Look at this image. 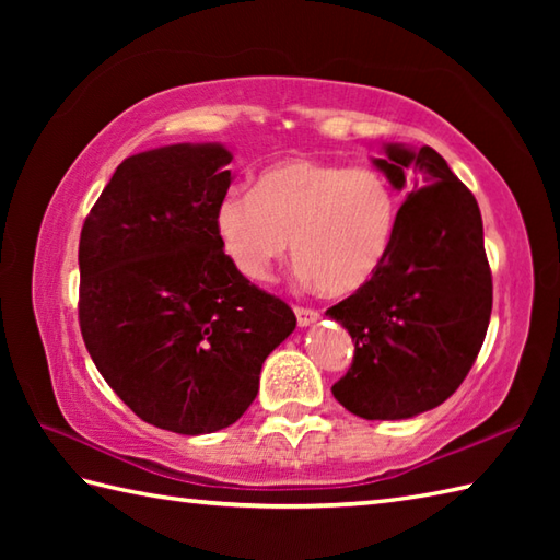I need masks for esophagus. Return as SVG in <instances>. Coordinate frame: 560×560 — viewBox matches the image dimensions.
Here are the masks:
<instances>
[{
	"label": "esophagus",
	"mask_w": 560,
	"mask_h": 560,
	"mask_svg": "<svg viewBox=\"0 0 560 560\" xmlns=\"http://www.w3.org/2000/svg\"><path fill=\"white\" fill-rule=\"evenodd\" d=\"M295 319H299V327H311L319 319V313L313 307H295Z\"/></svg>",
	"instance_id": "34e87169"
}]
</instances>
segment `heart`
<instances>
[{"label": "heart", "instance_id": "1", "mask_svg": "<svg viewBox=\"0 0 560 560\" xmlns=\"http://www.w3.org/2000/svg\"><path fill=\"white\" fill-rule=\"evenodd\" d=\"M399 199L368 165L283 159L253 189H229L217 207V233L231 265L265 281L289 253L305 283L347 299L371 283L392 253Z\"/></svg>", "mask_w": 560, "mask_h": 560}]
</instances>
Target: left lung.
Returning a JSON list of instances; mask_svg holds the SVG:
<instances>
[{"mask_svg":"<svg viewBox=\"0 0 560 560\" xmlns=\"http://www.w3.org/2000/svg\"><path fill=\"white\" fill-rule=\"evenodd\" d=\"M383 151L373 165L409 192L385 267L327 311L355 343L331 395L361 419L399 421L435 409L467 377L489 329L493 283L479 205L447 161L431 147Z\"/></svg>","mask_w":560,"mask_h":560,"instance_id":"obj_1","label":"left lung"}]
</instances>
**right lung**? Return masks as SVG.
Masks as SVG:
<instances>
[{
  "label": "right lung",
  "instance_id": "1",
  "mask_svg": "<svg viewBox=\"0 0 560 560\" xmlns=\"http://www.w3.org/2000/svg\"><path fill=\"white\" fill-rule=\"evenodd\" d=\"M221 144L135 153L83 221L79 325L115 395L141 421L201 435L255 401L295 315L225 257L217 207L233 175Z\"/></svg>",
  "mask_w": 560,
  "mask_h": 560
}]
</instances>
